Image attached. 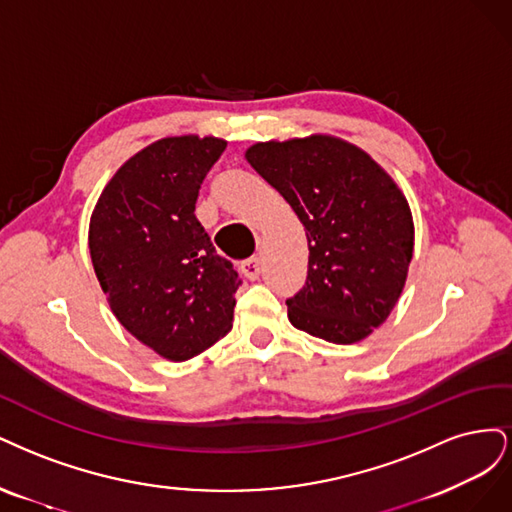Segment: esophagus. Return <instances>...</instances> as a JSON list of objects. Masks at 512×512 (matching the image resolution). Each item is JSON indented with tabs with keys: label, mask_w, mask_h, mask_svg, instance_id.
Segmentation results:
<instances>
[{
	"label": "esophagus",
	"mask_w": 512,
	"mask_h": 512,
	"mask_svg": "<svg viewBox=\"0 0 512 512\" xmlns=\"http://www.w3.org/2000/svg\"><path fill=\"white\" fill-rule=\"evenodd\" d=\"M240 268H242V272L249 276L251 280H255V278H259V274H261V259L259 257H249V259H244L242 263H240Z\"/></svg>",
	"instance_id": "1"
}]
</instances>
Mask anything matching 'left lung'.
I'll list each match as a JSON object with an SVG mask.
<instances>
[{
  "label": "left lung",
  "instance_id": "1",
  "mask_svg": "<svg viewBox=\"0 0 512 512\" xmlns=\"http://www.w3.org/2000/svg\"><path fill=\"white\" fill-rule=\"evenodd\" d=\"M246 159L306 229L308 274L287 300L289 321L336 344L372 334L400 298L415 244L400 189L364 151L329 136L261 142Z\"/></svg>",
  "mask_w": 512,
  "mask_h": 512
}]
</instances>
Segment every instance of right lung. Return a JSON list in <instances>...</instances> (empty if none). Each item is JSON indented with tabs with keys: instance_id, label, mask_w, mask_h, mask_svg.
I'll list each match as a JSON object with an SVG mask.
<instances>
[{
	"instance_id": "right-lung-1",
	"label": "right lung",
	"mask_w": 512,
	"mask_h": 512,
	"mask_svg": "<svg viewBox=\"0 0 512 512\" xmlns=\"http://www.w3.org/2000/svg\"><path fill=\"white\" fill-rule=\"evenodd\" d=\"M227 142L163 138L131 157L97 200L89 251L114 315L172 361L223 338L242 285L195 217L206 174Z\"/></svg>"
}]
</instances>
